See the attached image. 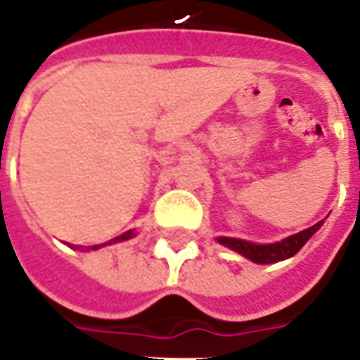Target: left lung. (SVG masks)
<instances>
[{
  "label": "left lung",
  "mask_w": 360,
  "mask_h": 360,
  "mask_svg": "<svg viewBox=\"0 0 360 360\" xmlns=\"http://www.w3.org/2000/svg\"><path fill=\"white\" fill-rule=\"evenodd\" d=\"M323 222L314 224L308 230L294 233L290 238H286L283 241H276V243H269V245H259V243H251V241L236 240V238H218V241L230 248V250L238 251L243 257L251 259L253 263H261V265H267V263H276V261H283L296 255L298 251L302 250V245L306 241L310 240L314 233L320 230V226Z\"/></svg>",
  "instance_id": "8db88e82"
}]
</instances>
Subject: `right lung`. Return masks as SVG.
I'll list each match as a JSON object with an SVG mask.
<instances>
[{
  "label": "right lung",
  "mask_w": 360,
  "mask_h": 360,
  "mask_svg": "<svg viewBox=\"0 0 360 360\" xmlns=\"http://www.w3.org/2000/svg\"><path fill=\"white\" fill-rule=\"evenodd\" d=\"M128 238H132V232L122 233V236H120V238H115V240H110L109 243H115V241H120V240H128ZM97 248H99V245H93L91 250H97Z\"/></svg>",
  "instance_id": "right-lung-1"
}]
</instances>
